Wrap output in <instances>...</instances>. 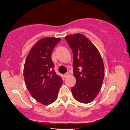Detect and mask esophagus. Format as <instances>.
<instances>
[{"label":"esophagus","mask_w":130,"mask_h":130,"mask_svg":"<svg viewBox=\"0 0 130 130\" xmlns=\"http://www.w3.org/2000/svg\"><path fill=\"white\" fill-rule=\"evenodd\" d=\"M69 75H70V73L69 72H67V73H65V74H64L63 76L65 77H68Z\"/></svg>","instance_id":"34e87169"}]
</instances>
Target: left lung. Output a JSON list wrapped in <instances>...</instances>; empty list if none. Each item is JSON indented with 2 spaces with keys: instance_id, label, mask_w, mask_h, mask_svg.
<instances>
[{
  "instance_id": "1",
  "label": "left lung",
  "mask_w": 130,
  "mask_h": 130,
  "mask_svg": "<svg viewBox=\"0 0 130 130\" xmlns=\"http://www.w3.org/2000/svg\"><path fill=\"white\" fill-rule=\"evenodd\" d=\"M65 39L73 54L74 76L76 83L71 88L74 99L89 103L96 98L104 76V67L96 46L80 34L69 35Z\"/></svg>"
}]
</instances>
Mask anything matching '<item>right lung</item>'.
Instances as JSON below:
<instances>
[{"label": "right lung", "mask_w": 130, "mask_h": 130, "mask_svg": "<svg viewBox=\"0 0 130 130\" xmlns=\"http://www.w3.org/2000/svg\"><path fill=\"white\" fill-rule=\"evenodd\" d=\"M60 38L45 37L33 46L24 67V77L28 90L35 100L44 105L56 101L63 80L53 68L54 47Z\"/></svg>", "instance_id": "right-lung-1"}]
</instances>
